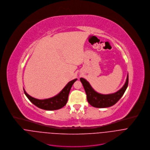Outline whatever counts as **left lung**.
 <instances>
[{
    "label": "left lung",
    "mask_w": 150,
    "mask_h": 150,
    "mask_svg": "<svg viewBox=\"0 0 150 150\" xmlns=\"http://www.w3.org/2000/svg\"><path fill=\"white\" fill-rule=\"evenodd\" d=\"M87 95V100L89 104L95 108H104L114 105L124 94L128 85V74L124 86L115 93L102 95L97 93L91 87L89 83L83 78L80 79Z\"/></svg>",
    "instance_id": "8db88e82"
}]
</instances>
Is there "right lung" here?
I'll return each mask as SVG.
<instances>
[{"label": "right lung", "mask_w": 150, "mask_h": 150, "mask_svg": "<svg viewBox=\"0 0 150 150\" xmlns=\"http://www.w3.org/2000/svg\"><path fill=\"white\" fill-rule=\"evenodd\" d=\"M77 79H74L67 83V84L64 87L62 91L59 92L57 95L49 99L40 100L35 99L34 98L29 96L23 89L24 93L28 99L31 101L34 105H35L38 108L47 110H54L61 109L64 106L68 100L69 95L70 91V89L73 84V83Z\"/></svg>", "instance_id": "obj_1"}]
</instances>
